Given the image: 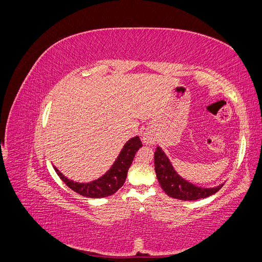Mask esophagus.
Masks as SVG:
<instances>
[{"instance_id": "esophagus-1", "label": "esophagus", "mask_w": 262, "mask_h": 262, "mask_svg": "<svg viewBox=\"0 0 262 262\" xmlns=\"http://www.w3.org/2000/svg\"><path fill=\"white\" fill-rule=\"evenodd\" d=\"M142 139H143V142L145 144H153L154 143V136L153 133H150L149 131H145L142 136Z\"/></svg>"}]
</instances>
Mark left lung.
<instances>
[{"instance_id":"left-lung-1","label":"left lung","mask_w":262,"mask_h":262,"mask_svg":"<svg viewBox=\"0 0 262 262\" xmlns=\"http://www.w3.org/2000/svg\"><path fill=\"white\" fill-rule=\"evenodd\" d=\"M154 164L156 176L162 189L166 194L175 199L184 201L202 199V198H207L217 192L223 187L222 184L215 188H200L190 184L175 171L168 157L160 146H157L155 149Z\"/></svg>"}]
</instances>
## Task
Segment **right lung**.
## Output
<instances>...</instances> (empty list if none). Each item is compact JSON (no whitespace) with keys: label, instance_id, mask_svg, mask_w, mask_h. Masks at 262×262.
Here are the masks:
<instances>
[{"label":"right lung","instance_id":"right-lung-1","mask_svg":"<svg viewBox=\"0 0 262 262\" xmlns=\"http://www.w3.org/2000/svg\"><path fill=\"white\" fill-rule=\"evenodd\" d=\"M141 146L142 143L139 137L130 139L124 144L120 154H119L116 162L112 166V168L104 176H101L100 178L92 182H89V184H78V182H74L73 180H70L66 176H63L55 167L54 170L58 173L60 179L76 193L83 196L93 198V199L94 198H105L114 194L123 186L129 167L132 164L134 156H136L137 150Z\"/></svg>","mask_w":262,"mask_h":262}]
</instances>
